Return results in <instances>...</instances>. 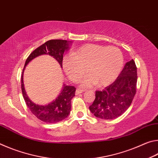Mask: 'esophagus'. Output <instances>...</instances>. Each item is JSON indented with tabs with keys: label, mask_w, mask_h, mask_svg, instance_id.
I'll use <instances>...</instances> for the list:
<instances>
[{
	"label": "esophagus",
	"mask_w": 158,
	"mask_h": 158,
	"mask_svg": "<svg viewBox=\"0 0 158 158\" xmlns=\"http://www.w3.org/2000/svg\"><path fill=\"white\" fill-rule=\"evenodd\" d=\"M83 92H84V90H83L77 89V90H76V92H75V94H76V95H79V94H80V93H82Z\"/></svg>",
	"instance_id": "1"
}]
</instances>
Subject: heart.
<instances>
[{
  "label": "heart",
  "mask_w": 158,
  "mask_h": 158,
  "mask_svg": "<svg viewBox=\"0 0 158 158\" xmlns=\"http://www.w3.org/2000/svg\"><path fill=\"white\" fill-rule=\"evenodd\" d=\"M63 69L73 81H78L85 74L89 77L81 81L83 87H105L111 84L119 75L123 65V56L115 47L85 44L63 59Z\"/></svg>",
  "instance_id": "1"
}]
</instances>
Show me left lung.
I'll list each match as a JSON object with an SVG mask.
<instances>
[{
	"instance_id": "1",
	"label": "left lung",
	"mask_w": 158,
	"mask_h": 158,
	"mask_svg": "<svg viewBox=\"0 0 158 158\" xmlns=\"http://www.w3.org/2000/svg\"><path fill=\"white\" fill-rule=\"evenodd\" d=\"M137 67L134 60L125 63L121 74L102 90L95 91V99L89 106L95 116L101 119L116 118L130 107L136 94Z\"/></svg>"
}]
</instances>
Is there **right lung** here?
Segmentation results:
<instances>
[{"instance_id":"add662e5","label":"right lung","mask_w":158,"mask_h":158,"mask_svg":"<svg viewBox=\"0 0 158 158\" xmlns=\"http://www.w3.org/2000/svg\"><path fill=\"white\" fill-rule=\"evenodd\" d=\"M72 42L63 40H51L37 47L32 52L26 60L21 75V90L28 107L35 116L40 121L47 123H56L63 121L69 116L71 111V100L75 95L76 89L74 86L63 84L58 97L52 102L45 105H40L32 102L26 94L23 81V71L26 66L32 60L40 56L49 55L56 60L61 68L63 67L64 52L69 49Z\"/></svg>"}]
</instances>
